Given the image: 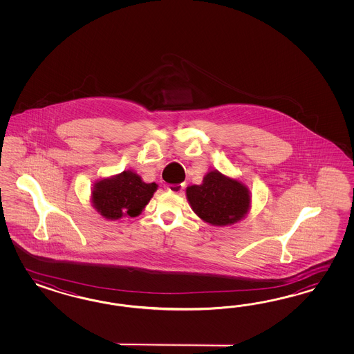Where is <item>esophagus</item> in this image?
Wrapping results in <instances>:
<instances>
[{
	"label": "esophagus",
	"instance_id": "34e87169",
	"mask_svg": "<svg viewBox=\"0 0 354 354\" xmlns=\"http://www.w3.org/2000/svg\"><path fill=\"white\" fill-rule=\"evenodd\" d=\"M167 191L171 193H176V194H182L184 191V184H170L167 187Z\"/></svg>",
	"mask_w": 354,
	"mask_h": 354
}]
</instances>
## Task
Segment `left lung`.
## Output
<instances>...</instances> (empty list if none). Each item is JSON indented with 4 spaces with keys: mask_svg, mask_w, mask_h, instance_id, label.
Returning <instances> with one entry per match:
<instances>
[{
    "mask_svg": "<svg viewBox=\"0 0 354 354\" xmlns=\"http://www.w3.org/2000/svg\"><path fill=\"white\" fill-rule=\"evenodd\" d=\"M187 198L193 212L213 225H234L250 207L247 187L216 170L207 172L201 185L188 187Z\"/></svg>",
    "mask_w": 354,
    "mask_h": 354,
    "instance_id": "8db88e82",
    "label": "left lung"
}]
</instances>
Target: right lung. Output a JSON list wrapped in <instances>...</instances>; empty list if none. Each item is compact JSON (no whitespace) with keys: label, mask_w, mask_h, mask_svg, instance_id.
I'll return each instance as SVG.
<instances>
[{"label":"right lung","mask_w":354,"mask_h":354,"mask_svg":"<svg viewBox=\"0 0 354 354\" xmlns=\"http://www.w3.org/2000/svg\"><path fill=\"white\" fill-rule=\"evenodd\" d=\"M157 189L156 183H144L138 174L123 171L117 176L96 183L92 203L97 212L106 219L138 216Z\"/></svg>","instance_id":"right-lung-1"}]
</instances>
